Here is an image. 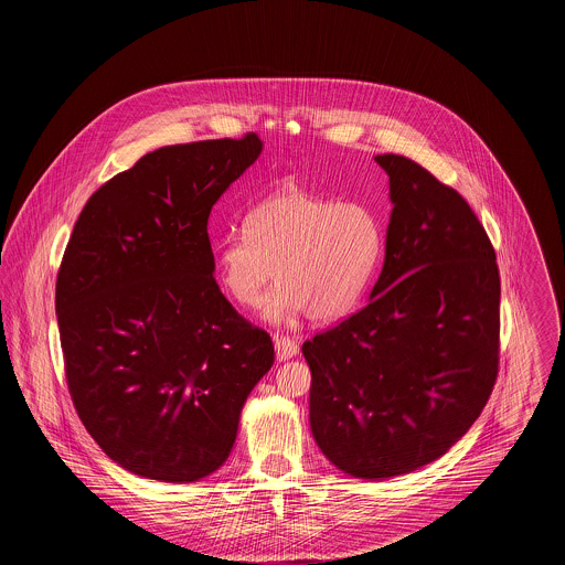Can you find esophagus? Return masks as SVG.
<instances>
[{"label": "esophagus", "instance_id": "1", "mask_svg": "<svg viewBox=\"0 0 565 565\" xmlns=\"http://www.w3.org/2000/svg\"><path fill=\"white\" fill-rule=\"evenodd\" d=\"M274 348H276L278 361H289L298 354V341H294L291 337H285V334L274 337Z\"/></svg>", "mask_w": 565, "mask_h": 565}]
</instances>
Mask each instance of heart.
<instances>
[{
  "instance_id": "obj_1",
  "label": "heart",
  "mask_w": 565,
  "mask_h": 565,
  "mask_svg": "<svg viewBox=\"0 0 565 565\" xmlns=\"http://www.w3.org/2000/svg\"><path fill=\"white\" fill-rule=\"evenodd\" d=\"M383 245V224L367 204L285 186L249 211L245 231L217 243L215 271L243 309H254L276 278L265 300L267 320L309 313L313 322H334L361 302Z\"/></svg>"
}]
</instances>
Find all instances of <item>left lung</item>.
Segmentation results:
<instances>
[{"mask_svg":"<svg viewBox=\"0 0 565 565\" xmlns=\"http://www.w3.org/2000/svg\"><path fill=\"white\" fill-rule=\"evenodd\" d=\"M383 271L365 309L305 341L311 430L341 472L383 481L450 450L498 376L500 276L470 204L398 154Z\"/></svg>","mask_w":565,"mask_h":565,"instance_id":"8db88e82","label":"left lung"}]
</instances>
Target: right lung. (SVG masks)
<instances>
[{"label":"right lung","instance_id":"add662e5","mask_svg":"<svg viewBox=\"0 0 565 565\" xmlns=\"http://www.w3.org/2000/svg\"><path fill=\"white\" fill-rule=\"evenodd\" d=\"M260 139L164 146L102 184L67 243L56 316L74 406L124 470L193 483L228 459L269 334L215 282L209 215Z\"/></svg>","mask_w":565,"mask_h":565}]
</instances>
